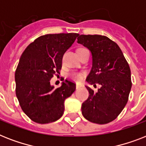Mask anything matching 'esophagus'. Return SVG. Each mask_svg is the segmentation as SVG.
<instances>
[{"instance_id": "34e87169", "label": "esophagus", "mask_w": 146, "mask_h": 146, "mask_svg": "<svg viewBox=\"0 0 146 146\" xmlns=\"http://www.w3.org/2000/svg\"><path fill=\"white\" fill-rule=\"evenodd\" d=\"M81 87H82V85H81V84H76V89L77 90L80 89Z\"/></svg>"}]
</instances>
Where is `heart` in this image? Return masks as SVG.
I'll return each mask as SVG.
<instances>
[{
  "label": "heart",
  "instance_id": "obj_1",
  "mask_svg": "<svg viewBox=\"0 0 146 146\" xmlns=\"http://www.w3.org/2000/svg\"><path fill=\"white\" fill-rule=\"evenodd\" d=\"M70 78L72 79V80H75L77 82H80L83 80L84 77V73L83 72H72L71 74H69Z\"/></svg>",
  "mask_w": 146,
  "mask_h": 146
}]
</instances>
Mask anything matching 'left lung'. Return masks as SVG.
Returning <instances> with one entry per match:
<instances>
[{
    "label": "left lung",
    "mask_w": 146,
    "mask_h": 146,
    "mask_svg": "<svg viewBox=\"0 0 146 146\" xmlns=\"http://www.w3.org/2000/svg\"><path fill=\"white\" fill-rule=\"evenodd\" d=\"M78 43L89 49L93 56L87 81L101 85L96 93L86 87L89 97L82 103V115L93 123H108L117 118L128 101L132 87L130 66L118 45L106 36L81 35Z\"/></svg>",
    "instance_id": "8db88e82"
}]
</instances>
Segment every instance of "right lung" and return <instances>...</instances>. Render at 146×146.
I'll list each match as a JSON object with an SVG mask.
<instances>
[{
  "label": "right lung",
  "instance_id": "add662e5",
  "mask_svg": "<svg viewBox=\"0 0 146 146\" xmlns=\"http://www.w3.org/2000/svg\"><path fill=\"white\" fill-rule=\"evenodd\" d=\"M77 33L42 35L27 46L15 72L16 95L25 115L38 123L54 122L62 116L66 99L74 92V82H62L54 89L50 80L59 74L64 53L72 46Z\"/></svg>",
  "mask_w": 146,
  "mask_h": 146
}]
</instances>
